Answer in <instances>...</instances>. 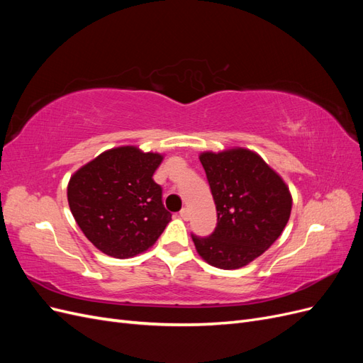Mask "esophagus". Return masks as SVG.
<instances>
[{
	"instance_id": "obj_1",
	"label": "esophagus",
	"mask_w": 363,
	"mask_h": 363,
	"mask_svg": "<svg viewBox=\"0 0 363 363\" xmlns=\"http://www.w3.org/2000/svg\"><path fill=\"white\" fill-rule=\"evenodd\" d=\"M180 218L184 219V221H188V219H189V211H188V208H186V207L182 208V211H180Z\"/></svg>"
}]
</instances>
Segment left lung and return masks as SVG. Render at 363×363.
<instances>
[{
  "label": "left lung",
  "mask_w": 363,
  "mask_h": 363,
  "mask_svg": "<svg viewBox=\"0 0 363 363\" xmlns=\"http://www.w3.org/2000/svg\"><path fill=\"white\" fill-rule=\"evenodd\" d=\"M200 162L216 206L218 223L207 238L192 235L199 255L219 269H238L263 255L286 227L292 196L286 183L257 152L206 151Z\"/></svg>",
  "instance_id": "obj_1"
}]
</instances>
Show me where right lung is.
Returning a JSON list of instances; mask_svg holds the SVG:
<instances>
[{
  "mask_svg": "<svg viewBox=\"0 0 363 363\" xmlns=\"http://www.w3.org/2000/svg\"><path fill=\"white\" fill-rule=\"evenodd\" d=\"M162 160L159 152L118 147L101 152L71 177L72 216L104 255L127 259L144 252L171 221L162 188L152 180Z\"/></svg>",
  "mask_w": 363,
  "mask_h": 363,
  "instance_id": "obj_1",
  "label": "right lung"
}]
</instances>
